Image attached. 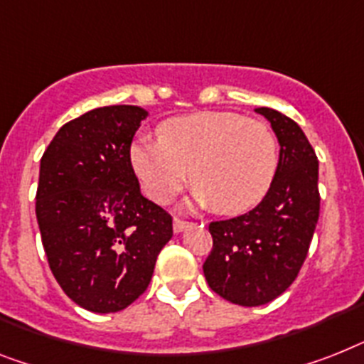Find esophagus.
<instances>
[{
  "mask_svg": "<svg viewBox=\"0 0 364 364\" xmlns=\"http://www.w3.org/2000/svg\"><path fill=\"white\" fill-rule=\"evenodd\" d=\"M191 225L193 223H189V221H184V219L176 218L175 221H173V229H175V232H182V230H186V229H191Z\"/></svg>",
  "mask_w": 364,
  "mask_h": 364,
  "instance_id": "34e87169",
  "label": "esophagus"
}]
</instances>
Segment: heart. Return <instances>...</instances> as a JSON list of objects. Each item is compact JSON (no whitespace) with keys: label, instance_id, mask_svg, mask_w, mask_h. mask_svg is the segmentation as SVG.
Masks as SVG:
<instances>
[{"label":"heart","instance_id":"obj_1","mask_svg":"<svg viewBox=\"0 0 364 364\" xmlns=\"http://www.w3.org/2000/svg\"><path fill=\"white\" fill-rule=\"evenodd\" d=\"M160 139H137L130 164L150 200L167 204L193 176V203L238 215L262 203L279 169L268 126L230 111H200L161 122Z\"/></svg>","mask_w":364,"mask_h":364}]
</instances>
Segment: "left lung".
<instances>
[{
  "label": "left lung",
  "instance_id": "obj_1",
  "mask_svg": "<svg viewBox=\"0 0 364 364\" xmlns=\"http://www.w3.org/2000/svg\"><path fill=\"white\" fill-rule=\"evenodd\" d=\"M277 135L279 169L262 203L247 214L208 225L214 245L203 272L218 296L243 307L273 301L296 281L318 215V158L292 119L257 107Z\"/></svg>",
  "mask_w": 364,
  "mask_h": 364
}]
</instances>
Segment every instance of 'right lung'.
<instances>
[{
    "label": "right lung",
    "mask_w": 364,
    "mask_h": 364,
    "mask_svg": "<svg viewBox=\"0 0 364 364\" xmlns=\"http://www.w3.org/2000/svg\"><path fill=\"white\" fill-rule=\"evenodd\" d=\"M146 111L104 106L61 126L41 160L37 221L53 277L92 312L126 309L149 287L173 218L141 195L130 146Z\"/></svg>",
    "instance_id": "1"
}]
</instances>
